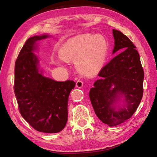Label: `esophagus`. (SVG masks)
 <instances>
[{
	"label": "esophagus",
	"instance_id": "1",
	"mask_svg": "<svg viewBox=\"0 0 157 157\" xmlns=\"http://www.w3.org/2000/svg\"><path fill=\"white\" fill-rule=\"evenodd\" d=\"M76 86L78 88H82L83 86V81L82 80L78 79L76 82Z\"/></svg>",
	"mask_w": 157,
	"mask_h": 157
}]
</instances>
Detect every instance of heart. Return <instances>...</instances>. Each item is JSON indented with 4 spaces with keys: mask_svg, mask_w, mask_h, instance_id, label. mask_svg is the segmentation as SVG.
Masks as SVG:
<instances>
[{
    "mask_svg": "<svg viewBox=\"0 0 157 157\" xmlns=\"http://www.w3.org/2000/svg\"><path fill=\"white\" fill-rule=\"evenodd\" d=\"M107 43L100 35L84 34L70 39L60 50L61 57L66 61H77V67L86 75H93L105 61Z\"/></svg>",
    "mask_w": 157,
    "mask_h": 157,
    "instance_id": "obj_1",
    "label": "heart"
}]
</instances>
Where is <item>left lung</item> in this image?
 Segmentation results:
<instances>
[{
	"mask_svg": "<svg viewBox=\"0 0 157 157\" xmlns=\"http://www.w3.org/2000/svg\"><path fill=\"white\" fill-rule=\"evenodd\" d=\"M115 47L113 54L122 51L99 71L100 78L90 89L89 96L99 119L115 126L131 118L138 107L144 93V69L136 47L129 38L113 29ZM124 97L123 105H116Z\"/></svg>",
	"mask_w": 157,
	"mask_h": 157,
	"instance_id": "1",
	"label": "left lung"
}]
</instances>
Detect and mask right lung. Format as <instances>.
<instances>
[{
    "instance_id": "1",
    "label": "right lung",
    "mask_w": 157,
    "mask_h": 157,
    "mask_svg": "<svg viewBox=\"0 0 157 157\" xmlns=\"http://www.w3.org/2000/svg\"><path fill=\"white\" fill-rule=\"evenodd\" d=\"M48 36H34L25 42L16 61L13 90L23 118L35 130L54 134L67 123L68 98L75 82L56 81L39 71V59L33 52L36 41Z\"/></svg>"
}]
</instances>
